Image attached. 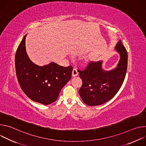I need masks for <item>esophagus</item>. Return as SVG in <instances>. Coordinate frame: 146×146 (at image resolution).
I'll return each mask as SVG.
<instances>
[{
  "label": "esophagus",
  "mask_w": 146,
  "mask_h": 146,
  "mask_svg": "<svg viewBox=\"0 0 146 146\" xmlns=\"http://www.w3.org/2000/svg\"><path fill=\"white\" fill-rule=\"evenodd\" d=\"M78 73L77 72V70L76 69H73V71H72V76L73 77H75L77 76L78 75Z\"/></svg>",
  "instance_id": "1"
}]
</instances>
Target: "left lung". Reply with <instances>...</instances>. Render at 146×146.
I'll return each mask as SVG.
<instances>
[{"mask_svg":"<svg viewBox=\"0 0 146 146\" xmlns=\"http://www.w3.org/2000/svg\"><path fill=\"white\" fill-rule=\"evenodd\" d=\"M115 50L120 55L115 68L110 71L102 69V61L91 62L84 70H79V77L82 84L78 92L86 105L94 106L100 105L110 100L120 89L125 77L128 54L119 40Z\"/></svg>","mask_w":146,"mask_h":146,"instance_id":"left-lung-1","label":"left lung"}]
</instances>
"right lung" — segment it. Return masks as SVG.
<instances>
[{
  "mask_svg": "<svg viewBox=\"0 0 146 146\" xmlns=\"http://www.w3.org/2000/svg\"><path fill=\"white\" fill-rule=\"evenodd\" d=\"M25 35L16 51L15 65L19 84L31 100L50 105L58 99L61 89L70 80L73 68L64 67L51 62L45 66L34 64L25 48Z\"/></svg>",
  "mask_w": 146,
  "mask_h": 146,
  "instance_id": "add662e5",
  "label": "right lung"
}]
</instances>
